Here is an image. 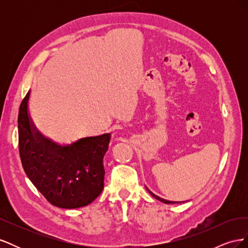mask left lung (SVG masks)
<instances>
[{"label":"left lung","instance_id":"left-lung-1","mask_svg":"<svg viewBox=\"0 0 248 248\" xmlns=\"http://www.w3.org/2000/svg\"><path fill=\"white\" fill-rule=\"evenodd\" d=\"M147 190L150 192V194H151L152 197H154L156 200H158V201H160V202H164V204H178V202H171V201H168V200H164V199H162V198H159L158 196H156V194H154L153 192H151L150 191L148 188H147Z\"/></svg>","mask_w":248,"mask_h":248}]
</instances>
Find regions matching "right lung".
<instances>
[{
    "instance_id": "1",
    "label": "right lung",
    "mask_w": 248,
    "mask_h": 248,
    "mask_svg": "<svg viewBox=\"0 0 248 248\" xmlns=\"http://www.w3.org/2000/svg\"><path fill=\"white\" fill-rule=\"evenodd\" d=\"M30 91L18 111V148L22 168L43 197L59 208L87 206L104 186L103 156L110 134L80 139L62 146L36 128L29 114Z\"/></svg>"
}]
</instances>
